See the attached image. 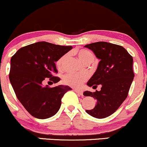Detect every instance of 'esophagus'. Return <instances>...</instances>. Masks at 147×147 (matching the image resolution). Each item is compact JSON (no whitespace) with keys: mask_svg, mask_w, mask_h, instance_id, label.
<instances>
[{"mask_svg":"<svg viewBox=\"0 0 147 147\" xmlns=\"http://www.w3.org/2000/svg\"><path fill=\"white\" fill-rule=\"evenodd\" d=\"M74 91H75L77 93H78L79 95H83V92H82V90H77V89H74Z\"/></svg>","mask_w":147,"mask_h":147,"instance_id":"34e87169","label":"esophagus"}]
</instances>
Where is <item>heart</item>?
<instances>
[{
  "label": "heart",
  "mask_w": 147,
  "mask_h": 147,
  "mask_svg": "<svg viewBox=\"0 0 147 147\" xmlns=\"http://www.w3.org/2000/svg\"><path fill=\"white\" fill-rule=\"evenodd\" d=\"M77 56L82 62L86 64L92 63L95 60V55L92 52L85 49H82L77 52ZM68 55H64L57 60L56 65L59 70L63 68L64 62L66 59ZM88 78V76L86 73H68L63 78V83L70 86L79 88L82 85Z\"/></svg>",
  "instance_id": "obj_1"
}]
</instances>
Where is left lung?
<instances>
[{
  "instance_id": "left-lung-1",
  "label": "left lung",
  "mask_w": 147,
  "mask_h": 147,
  "mask_svg": "<svg viewBox=\"0 0 147 147\" xmlns=\"http://www.w3.org/2000/svg\"><path fill=\"white\" fill-rule=\"evenodd\" d=\"M100 60L94 75L87 85L101 90L85 91L84 96L97 100L95 107L86 110L92 117L102 119L110 116L117 110L128 96L134 77L133 57L125 48L108 42L99 41L86 45Z\"/></svg>"
}]
</instances>
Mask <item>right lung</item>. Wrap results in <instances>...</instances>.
<instances>
[{"label":"right lung","instance_id":"right-lung-1","mask_svg":"<svg viewBox=\"0 0 147 147\" xmlns=\"http://www.w3.org/2000/svg\"><path fill=\"white\" fill-rule=\"evenodd\" d=\"M72 48L45 41L20 48L11 58L9 78L19 102L29 113L38 119H47L58 112L61 98L71 88L59 85L43 86L45 81L56 84L60 78L55 62Z\"/></svg>","mask_w":147,"mask_h":147}]
</instances>
